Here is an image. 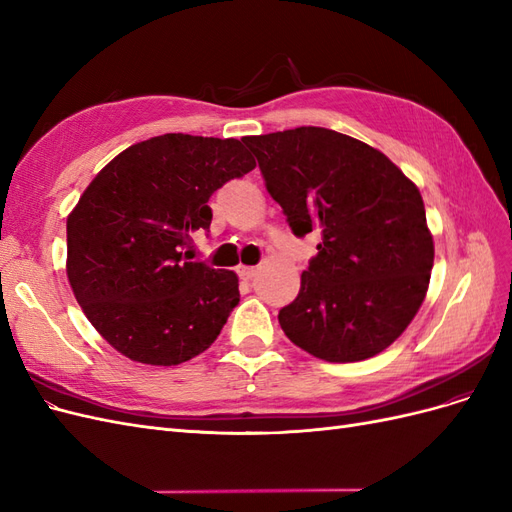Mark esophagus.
<instances>
[{
  "mask_svg": "<svg viewBox=\"0 0 512 512\" xmlns=\"http://www.w3.org/2000/svg\"><path fill=\"white\" fill-rule=\"evenodd\" d=\"M237 273H239V277H241V280H252V277L256 275V267H239L237 269Z\"/></svg>",
  "mask_w": 512,
  "mask_h": 512,
  "instance_id": "esophagus-1",
  "label": "esophagus"
}]
</instances>
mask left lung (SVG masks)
Segmentation results:
<instances>
[{
  "label": "left lung",
  "instance_id": "left-lung-1",
  "mask_svg": "<svg viewBox=\"0 0 512 512\" xmlns=\"http://www.w3.org/2000/svg\"><path fill=\"white\" fill-rule=\"evenodd\" d=\"M243 143L294 235L322 237L297 299L277 316L290 342L329 363L389 348L431 277L421 192L384 153L335 130L303 126Z\"/></svg>",
  "mask_w": 512,
  "mask_h": 512
}]
</instances>
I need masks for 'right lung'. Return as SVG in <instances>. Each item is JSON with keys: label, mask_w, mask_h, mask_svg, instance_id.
<instances>
[{"label": "right lung", "mask_w": 512, "mask_h": 512, "mask_svg": "<svg viewBox=\"0 0 512 512\" xmlns=\"http://www.w3.org/2000/svg\"><path fill=\"white\" fill-rule=\"evenodd\" d=\"M256 166L237 138L164 134L108 162L68 215V280L117 352L179 365L205 352L239 305V280L190 256L215 190Z\"/></svg>", "instance_id": "1"}]
</instances>
